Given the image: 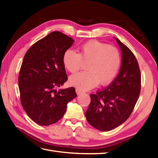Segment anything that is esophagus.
Returning <instances> with one entry per match:
<instances>
[{"label":"esophagus","mask_w":158,"mask_h":158,"mask_svg":"<svg viewBox=\"0 0 158 158\" xmlns=\"http://www.w3.org/2000/svg\"><path fill=\"white\" fill-rule=\"evenodd\" d=\"M75 91H76V93L77 94H81V93H83V92L82 91L81 89H78V88H77L76 89H75Z\"/></svg>","instance_id":"obj_1"}]
</instances>
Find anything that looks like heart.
Segmentation results:
<instances>
[{
  "label": "heart",
  "mask_w": 158,
  "mask_h": 158,
  "mask_svg": "<svg viewBox=\"0 0 158 158\" xmlns=\"http://www.w3.org/2000/svg\"><path fill=\"white\" fill-rule=\"evenodd\" d=\"M121 54L115 47L96 40L83 43L77 53L72 49L64 53L62 62L66 69L75 73L87 63V71L71 75L70 84L81 89L94 88L98 83L109 84L115 78L121 66Z\"/></svg>",
  "instance_id": "heart-1"
}]
</instances>
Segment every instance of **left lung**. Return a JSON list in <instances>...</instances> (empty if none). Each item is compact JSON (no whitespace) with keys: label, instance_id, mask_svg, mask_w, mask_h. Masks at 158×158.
I'll return each instance as SVG.
<instances>
[{"label":"left lung","instance_id":"1","mask_svg":"<svg viewBox=\"0 0 158 158\" xmlns=\"http://www.w3.org/2000/svg\"><path fill=\"white\" fill-rule=\"evenodd\" d=\"M115 39L122 50L119 72L107 88L90 94L91 102L85 112L90 125L102 132L115 129L128 119L140 92L141 75L136 57Z\"/></svg>","mask_w":158,"mask_h":158}]
</instances>
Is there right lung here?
I'll use <instances>...</instances> for the list:
<instances>
[{"label":"right lung","mask_w":158,"mask_h":158,"mask_svg":"<svg viewBox=\"0 0 158 158\" xmlns=\"http://www.w3.org/2000/svg\"><path fill=\"white\" fill-rule=\"evenodd\" d=\"M73 42L62 32H52L32 45L23 58L18 77L20 100L30 118L39 125L56 123L68 102L77 96L73 87L56 90L68 79L62 57Z\"/></svg>","instance_id":"right-lung-1"}]
</instances>
